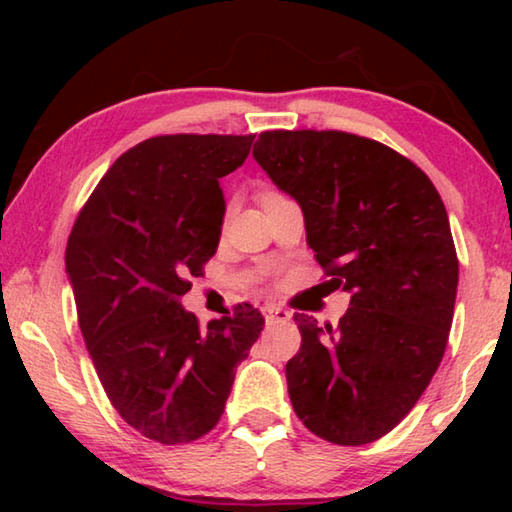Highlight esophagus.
I'll return each mask as SVG.
<instances>
[{
    "mask_svg": "<svg viewBox=\"0 0 512 512\" xmlns=\"http://www.w3.org/2000/svg\"><path fill=\"white\" fill-rule=\"evenodd\" d=\"M264 318H266L268 325H273V323H287V320L291 318V314H289L287 309H282V307L266 305V307H264Z\"/></svg>",
    "mask_w": 512,
    "mask_h": 512,
    "instance_id": "34e87169",
    "label": "esophagus"
}]
</instances>
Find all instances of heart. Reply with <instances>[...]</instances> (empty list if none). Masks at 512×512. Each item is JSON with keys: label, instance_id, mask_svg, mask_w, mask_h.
<instances>
[{"label": "heart", "instance_id": "b5f03b06", "mask_svg": "<svg viewBox=\"0 0 512 512\" xmlns=\"http://www.w3.org/2000/svg\"><path fill=\"white\" fill-rule=\"evenodd\" d=\"M264 194H273V192H264ZM264 194H262V196H264Z\"/></svg>", "mask_w": 512, "mask_h": 512}]
</instances>
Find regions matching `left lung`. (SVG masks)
Returning a JSON list of instances; mask_svg holds the SVG:
<instances>
[{
  "mask_svg": "<svg viewBox=\"0 0 512 512\" xmlns=\"http://www.w3.org/2000/svg\"><path fill=\"white\" fill-rule=\"evenodd\" d=\"M253 158L298 201L327 284L352 293L336 327L293 316V411L329 443H372L413 409L447 348L458 259L443 198L409 158L343 131H266Z\"/></svg>",
  "mask_w": 512,
  "mask_h": 512,
  "instance_id": "8db88e82",
  "label": "left lung"
}]
</instances>
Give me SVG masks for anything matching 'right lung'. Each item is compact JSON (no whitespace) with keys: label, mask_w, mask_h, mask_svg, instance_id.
<instances>
[{"label":"right lung","mask_w":512,"mask_h":512,"mask_svg":"<svg viewBox=\"0 0 512 512\" xmlns=\"http://www.w3.org/2000/svg\"><path fill=\"white\" fill-rule=\"evenodd\" d=\"M253 140H144L99 180L67 239L65 271L103 391L155 443H192L216 427L264 329L248 302L207 327L180 305L219 246V178L244 164Z\"/></svg>","instance_id":"add662e5"}]
</instances>
